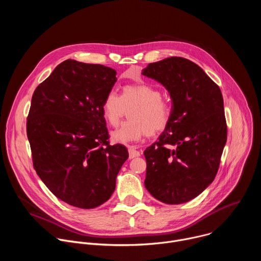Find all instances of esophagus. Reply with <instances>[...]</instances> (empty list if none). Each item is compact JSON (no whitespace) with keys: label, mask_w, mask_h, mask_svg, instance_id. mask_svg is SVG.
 Instances as JSON below:
<instances>
[{"label":"esophagus","mask_w":261,"mask_h":261,"mask_svg":"<svg viewBox=\"0 0 261 261\" xmlns=\"http://www.w3.org/2000/svg\"><path fill=\"white\" fill-rule=\"evenodd\" d=\"M128 151H129V158H130V159H133V158H136V157H139V156H140V153L136 150L135 146L129 145V146H128Z\"/></svg>","instance_id":"esophagus-1"}]
</instances>
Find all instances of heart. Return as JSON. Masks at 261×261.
<instances>
[{
  "instance_id": "obj_1",
  "label": "heart",
  "mask_w": 261,
  "mask_h": 261,
  "mask_svg": "<svg viewBox=\"0 0 261 261\" xmlns=\"http://www.w3.org/2000/svg\"><path fill=\"white\" fill-rule=\"evenodd\" d=\"M129 119L111 133V139L118 143H129L141 139L146 134L156 135L168 126L171 106L162 98L161 91L148 84L127 85L122 94L115 91L106 94L102 102V115L106 123L116 127L130 109Z\"/></svg>"
}]
</instances>
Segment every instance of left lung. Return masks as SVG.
I'll list each match as a JSON object with an SVG mask.
<instances>
[{
    "mask_svg": "<svg viewBox=\"0 0 261 261\" xmlns=\"http://www.w3.org/2000/svg\"><path fill=\"white\" fill-rule=\"evenodd\" d=\"M142 74L162 84L172 100L168 126L143 152L144 186L161 202H187L219 169L227 139L221 90L198 65L179 57L148 64Z\"/></svg>",
    "mask_w": 261,
    "mask_h": 261,
    "instance_id": "8db88e82",
    "label": "left lung"
}]
</instances>
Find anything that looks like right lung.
<instances>
[{"label": "right lung", "mask_w": 261, "mask_h": 261, "mask_svg": "<svg viewBox=\"0 0 261 261\" xmlns=\"http://www.w3.org/2000/svg\"><path fill=\"white\" fill-rule=\"evenodd\" d=\"M117 71L66 60L36 88L27 120L33 166L64 202L94 208L116 189L127 148L110 145L102 102Z\"/></svg>", "instance_id": "right-lung-1"}]
</instances>
